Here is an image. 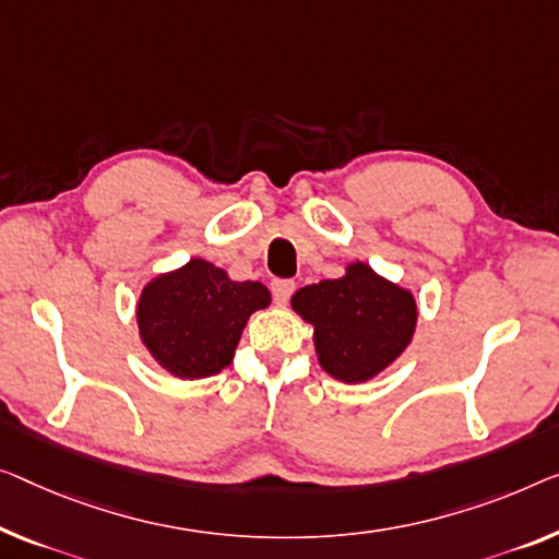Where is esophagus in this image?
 I'll return each mask as SVG.
<instances>
[{
	"label": "esophagus",
	"mask_w": 559,
	"mask_h": 559,
	"mask_svg": "<svg viewBox=\"0 0 559 559\" xmlns=\"http://www.w3.org/2000/svg\"><path fill=\"white\" fill-rule=\"evenodd\" d=\"M271 290H273V298H276V304L283 306L290 298V294L296 290V283L286 281V278H278V281L271 283Z\"/></svg>",
	"instance_id": "obj_1"
}]
</instances>
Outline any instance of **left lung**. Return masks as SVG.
<instances>
[{"instance_id":"1","label":"left lung","mask_w":559,"mask_h":559,"mask_svg":"<svg viewBox=\"0 0 559 559\" xmlns=\"http://www.w3.org/2000/svg\"><path fill=\"white\" fill-rule=\"evenodd\" d=\"M290 308L313 326L321 369L344 384L386 371L409 348L419 321L412 290L364 261L348 263L341 278L298 288Z\"/></svg>"}]
</instances>
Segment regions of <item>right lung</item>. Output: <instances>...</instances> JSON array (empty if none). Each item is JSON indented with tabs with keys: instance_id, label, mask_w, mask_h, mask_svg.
<instances>
[{
	"instance_id": "1",
	"label": "right lung",
	"mask_w": 559,
	"mask_h": 559,
	"mask_svg": "<svg viewBox=\"0 0 559 559\" xmlns=\"http://www.w3.org/2000/svg\"><path fill=\"white\" fill-rule=\"evenodd\" d=\"M269 306L261 281H233L205 258H190L145 283L135 319L147 354L170 377L193 381L230 366L248 319Z\"/></svg>"
}]
</instances>
